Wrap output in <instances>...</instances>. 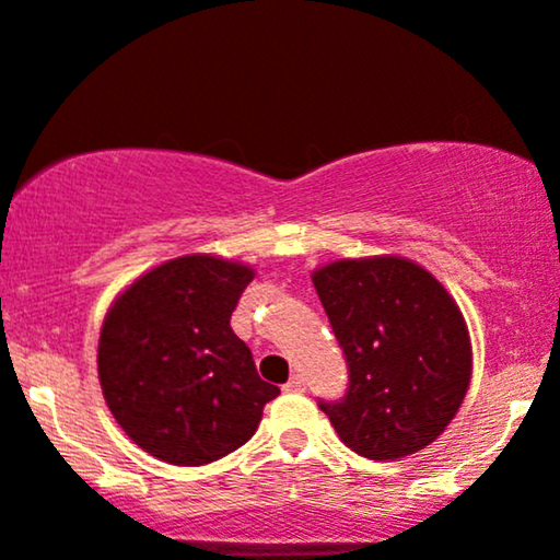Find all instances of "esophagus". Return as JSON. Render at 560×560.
<instances>
[{
	"instance_id": "1",
	"label": "esophagus",
	"mask_w": 560,
	"mask_h": 560,
	"mask_svg": "<svg viewBox=\"0 0 560 560\" xmlns=\"http://www.w3.org/2000/svg\"><path fill=\"white\" fill-rule=\"evenodd\" d=\"M284 390H305V378H302V375H292V378L287 381Z\"/></svg>"
}]
</instances>
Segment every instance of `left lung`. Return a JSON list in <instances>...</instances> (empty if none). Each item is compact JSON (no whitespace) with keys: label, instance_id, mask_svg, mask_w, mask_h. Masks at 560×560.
<instances>
[{"label":"left lung","instance_id":"obj_1","mask_svg":"<svg viewBox=\"0 0 560 560\" xmlns=\"http://www.w3.org/2000/svg\"><path fill=\"white\" fill-rule=\"evenodd\" d=\"M313 284L349 370L345 396L318 401L341 441L375 462L430 446L459 412L472 375L451 294L407 258L336 260Z\"/></svg>","mask_w":560,"mask_h":560}]
</instances>
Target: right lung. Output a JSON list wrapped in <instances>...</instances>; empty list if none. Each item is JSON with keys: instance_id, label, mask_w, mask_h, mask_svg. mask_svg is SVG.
I'll return each instance as SVG.
<instances>
[{"instance_id": "right-lung-1", "label": "right lung", "mask_w": 560, "mask_h": 560, "mask_svg": "<svg viewBox=\"0 0 560 560\" xmlns=\"http://www.w3.org/2000/svg\"><path fill=\"white\" fill-rule=\"evenodd\" d=\"M253 281L242 262L185 255L119 294L98 339V381L114 420L140 448L177 467L237 451L279 396L232 331Z\"/></svg>"}]
</instances>
